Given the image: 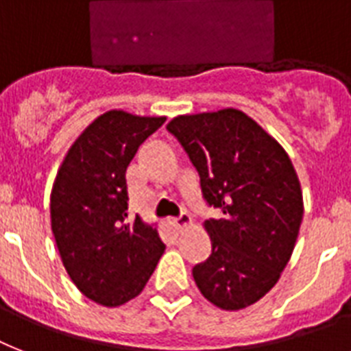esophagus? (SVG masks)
Instances as JSON below:
<instances>
[{
	"instance_id": "obj_1",
	"label": "esophagus",
	"mask_w": 351,
	"mask_h": 351,
	"mask_svg": "<svg viewBox=\"0 0 351 351\" xmlns=\"http://www.w3.org/2000/svg\"><path fill=\"white\" fill-rule=\"evenodd\" d=\"M173 226H175L176 230H184V228H187V226H191V217H189V213L184 211L178 219L173 220Z\"/></svg>"
}]
</instances>
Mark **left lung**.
Returning <instances> with one entry per match:
<instances>
[{
  "mask_svg": "<svg viewBox=\"0 0 351 351\" xmlns=\"http://www.w3.org/2000/svg\"><path fill=\"white\" fill-rule=\"evenodd\" d=\"M220 219L204 228L208 261L193 267L200 293L222 310L255 304L277 284L299 237L304 204L282 145L239 109L184 114L167 123Z\"/></svg>",
  "mask_w": 351,
  "mask_h": 351,
  "instance_id": "1",
  "label": "left lung"
}]
</instances>
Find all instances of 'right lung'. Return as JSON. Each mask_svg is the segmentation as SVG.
Returning <instances> with one entry per match:
<instances>
[{
	"mask_svg": "<svg viewBox=\"0 0 351 351\" xmlns=\"http://www.w3.org/2000/svg\"><path fill=\"white\" fill-rule=\"evenodd\" d=\"M165 121L107 111L65 154L51 193V228L76 288L114 308L140 295L165 245L153 226L127 219V165Z\"/></svg>",
	"mask_w": 351,
	"mask_h": 351,
	"instance_id": "right-lung-1",
	"label": "right lung"
}]
</instances>
